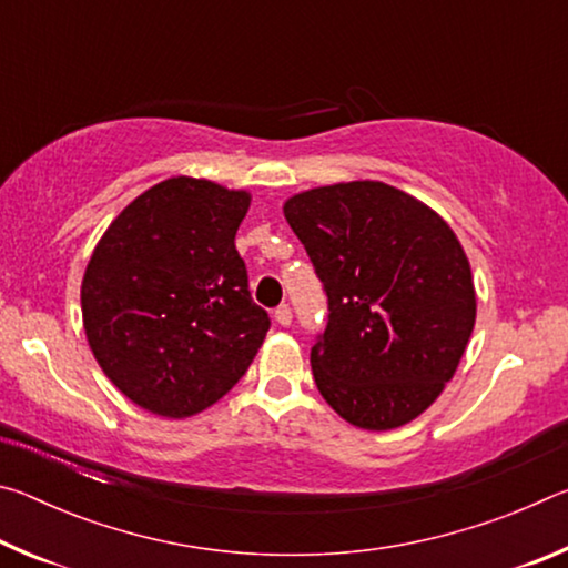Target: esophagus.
<instances>
[{
	"label": "esophagus",
	"instance_id": "esophagus-1",
	"mask_svg": "<svg viewBox=\"0 0 568 568\" xmlns=\"http://www.w3.org/2000/svg\"><path fill=\"white\" fill-rule=\"evenodd\" d=\"M273 318L283 325V328H287V325L293 323V311H291V305H277L275 307V313H273Z\"/></svg>",
	"mask_w": 568,
	"mask_h": 568
}]
</instances>
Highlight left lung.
Returning a JSON list of instances; mask_svg holds the SVG:
<instances>
[{"mask_svg": "<svg viewBox=\"0 0 568 568\" xmlns=\"http://www.w3.org/2000/svg\"><path fill=\"white\" fill-rule=\"evenodd\" d=\"M328 297L313 378L353 426L390 430L454 378L476 323L468 257L444 220L386 182L315 187L283 207Z\"/></svg>", "mask_w": 568, "mask_h": 568, "instance_id": "8db88e82", "label": "left lung"}]
</instances>
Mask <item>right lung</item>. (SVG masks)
I'll use <instances>...</instances> for the list:
<instances>
[{"mask_svg": "<svg viewBox=\"0 0 568 568\" xmlns=\"http://www.w3.org/2000/svg\"><path fill=\"white\" fill-rule=\"evenodd\" d=\"M247 192L170 178L122 210L82 281L90 348L140 408L187 418L245 376L271 331L235 233Z\"/></svg>", "mask_w": 568, "mask_h": 568, "instance_id": "right-lung-1", "label": "right lung"}]
</instances>
